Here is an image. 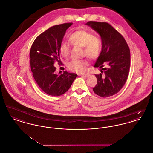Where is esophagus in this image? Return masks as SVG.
Here are the masks:
<instances>
[{
	"mask_svg": "<svg viewBox=\"0 0 153 153\" xmlns=\"http://www.w3.org/2000/svg\"><path fill=\"white\" fill-rule=\"evenodd\" d=\"M79 75L81 76L84 77H87L89 76V74H80Z\"/></svg>",
	"mask_w": 153,
	"mask_h": 153,
	"instance_id": "1",
	"label": "esophagus"
}]
</instances>
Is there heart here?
Segmentation results:
<instances>
[{"instance_id":"1","label":"heart","mask_w":153,"mask_h":153,"mask_svg":"<svg viewBox=\"0 0 153 153\" xmlns=\"http://www.w3.org/2000/svg\"><path fill=\"white\" fill-rule=\"evenodd\" d=\"M69 39L72 45L82 47V55L90 59H94L99 57L102 53V39L87 31H76L69 35ZM70 48V44L63 41L59 45V51L64 57L66 58L69 55ZM88 63L86 59H73L68 63V68L71 71L82 73L85 70Z\"/></svg>"}]
</instances>
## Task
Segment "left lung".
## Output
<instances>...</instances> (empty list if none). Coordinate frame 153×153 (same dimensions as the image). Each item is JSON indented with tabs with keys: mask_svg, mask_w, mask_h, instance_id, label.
I'll use <instances>...</instances> for the list:
<instances>
[{
	"mask_svg": "<svg viewBox=\"0 0 153 153\" xmlns=\"http://www.w3.org/2000/svg\"><path fill=\"white\" fill-rule=\"evenodd\" d=\"M90 26L101 36L102 51L95 68H101L95 74L97 84L93 91L96 95L107 97L115 95L127 79L130 66V51L123 36L107 22L89 21ZM106 68H102L104 65Z\"/></svg>",
	"mask_w": 153,
	"mask_h": 153,
	"instance_id": "obj_1",
	"label": "left lung"
}]
</instances>
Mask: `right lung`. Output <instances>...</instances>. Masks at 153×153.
Listing matches in <instances>:
<instances>
[{"label": "right lung", "instance_id": "obj_1", "mask_svg": "<svg viewBox=\"0 0 153 153\" xmlns=\"http://www.w3.org/2000/svg\"><path fill=\"white\" fill-rule=\"evenodd\" d=\"M73 23L52 26L36 37L30 51V66L36 84L45 93L53 96L63 95L77 77L76 73H56L55 63L60 62L59 46L66 31Z\"/></svg>", "mask_w": 153, "mask_h": 153}]
</instances>
